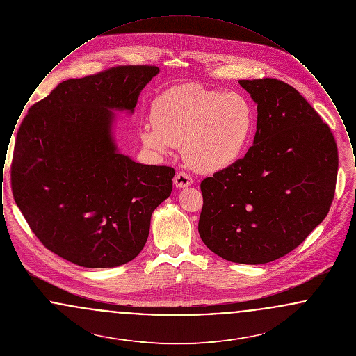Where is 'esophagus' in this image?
Wrapping results in <instances>:
<instances>
[{"label":"esophagus","mask_w":356,"mask_h":356,"mask_svg":"<svg viewBox=\"0 0 356 356\" xmlns=\"http://www.w3.org/2000/svg\"><path fill=\"white\" fill-rule=\"evenodd\" d=\"M173 183L177 188H186L192 184V177L189 175H186V172H179L175 179H173Z\"/></svg>","instance_id":"esophagus-1"}]
</instances>
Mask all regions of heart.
<instances>
[{"mask_svg": "<svg viewBox=\"0 0 356 356\" xmlns=\"http://www.w3.org/2000/svg\"><path fill=\"white\" fill-rule=\"evenodd\" d=\"M153 124L141 128V141L153 152L167 153L183 144L186 163L213 173L235 165L254 138L256 111L243 93L175 85L152 104Z\"/></svg>", "mask_w": 356, "mask_h": 356, "instance_id": "1", "label": "heart"}]
</instances>
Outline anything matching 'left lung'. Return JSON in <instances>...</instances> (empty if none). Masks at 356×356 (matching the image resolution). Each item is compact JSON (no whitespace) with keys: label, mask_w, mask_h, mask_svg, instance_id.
Returning a JSON list of instances; mask_svg holds the SVG:
<instances>
[{"label":"left lung","mask_w":356,"mask_h":356,"mask_svg":"<svg viewBox=\"0 0 356 356\" xmlns=\"http://www.w3.org/2000/svg\"><path fill=\"white\" fill-rule=\"evenodd\" d=\"M257 104L254 145L200 184L199 234L222 259L273 261L302 244L335 195L338 148L330 127L291 85L240 80Z\"/></svg>","instance_id":"1"}]
</instances>
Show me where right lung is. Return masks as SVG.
Returning a JSON list of instances; mask_svg holds the SVG:
<instances>
[{"mask_svg":"<svg viewBox=\"0 0 356 356\" xmlns=\"http://www.w3.org/2000/svg\"><path fill=\"white\" fill-rule=\"evenodd\" d=\"M160 69L127 65L70 79L22 120L12 161V191L38 240L85 268L134 260L153 211L170 197L172 167L145 165L120 152L118 112H135Z\"/></svg>","mask_w":356,"mask_h":356,"instance_id":"right-lung-1","label":"right lung"}]
</instances>
